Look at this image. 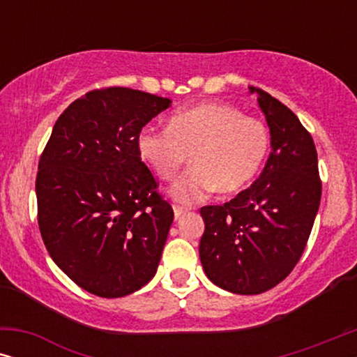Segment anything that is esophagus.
<instances>
[{
    "label": "esophagus",
    "instance_id": "34e87169",
    "mask_svg": "<svg viewBox=\"0 0 357 357\" xmlns=\"http://www.w3.org/2000/svg\"><path fill=\"white\" fill-rule=\"evenodd\" d=\"M188 211V208L185 206H180V204H174V214H175V219H178L182 214H185Z\"/></svg>",
    "mask_w": 357,
    "mask_h": 357
}]
</instances>
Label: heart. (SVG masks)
<instances>
[{
  "label": "heart",
  "mask_w": 357,
  "mask_h": 357,
  "mask_svg": "<svg viewBox=\"0 0 357 357\" xmlns=\"http://www.w3.org/2000/svg\"><path fill=\"white\" fill-rule=\"evenodd\" d=\"M136 144L141 159L162 180L175 178L190 154L193 165L170 193L178 202L195 203L216 188L234 193L247 187L265 162L270 133L261 120L237 107L204 102L175 112L167 128H141Z\"/></svg>",
  "instance_id": "heart-1"
}]
</instances>
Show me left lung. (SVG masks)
I'll use <instances>...</instances> for the list:
<instances>
[{
  "mask_svg": "<svg viewBox=\"0 0 357 357\" xmlns=\"http://www.w3.org/2000/svg\"><path fill=\"white\" fill-rule=\"evenodd\" d=\"M266 116L271 154L252 187L222 206H203V270L236 294H261L289 276L309 241L321 180L314 139L294 112L250 87Z\"/></svg>",
  "mask_w": 357,
  "mask_h": 357,
  "instance_id": "1",
  "label": "left lung"
}]
</instances>
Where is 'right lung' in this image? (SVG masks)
I'll list each match as a JSON object with an SVG mask.
<instances>
[{"instance_id": "obj_1", "label": "right lung", "mask_w": 357, "mask_h": 357, "mask_svg": "<svg viewBox=\"0 0 357 357\" xmlns=\"http://www.w3.org/2000/svg\"><path fill=\"white\" fill-rule=\"evenodd\" d=\"M170 100L130 87L76 99L38 160L37 221L58 268L91 294L123 297L153 280L174 209L138 153Z\"/></svg>"}]
</instances>
